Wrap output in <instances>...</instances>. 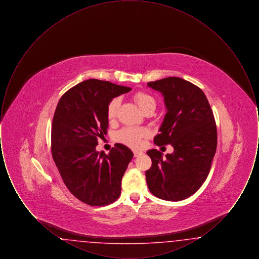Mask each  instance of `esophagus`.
Returning a JSON list of instances; mask_svg holds the SVG:
<instances>
[{
	"instance_id": "1",
	"label": "esophagus",
	"mask_w": 259,
	"mask_h": 259,
	"mask_svg": "<svg viewBox=\"0 0 259 259\" xmlns=\"http://www.w3.org/2000/svg\"><path fill=\"white\" fill-rule=\"evenodd\" d=\"M133 153H134V156L137 157V156H139L141 153H142V151L141 150H133Z\"/></svg>"
}]
</instances>
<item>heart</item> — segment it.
Returning <instances> with one entry per match:
<instances>
[{
	"mask_svg": "<svg viewBox=\"0 0 259 259\" xmlns=\"http://www.w3.org/2000/svg\"><path fill=\"white\" fill-rule=\"evenodd\" d=\"M134 101L138 107L143 112L148 110H155L156 101L151 95L145 92H138L134 95ZM120 105L119 98H114L111 100L108 105L107 114L110 120H114L117 116L118 108ZM148 130L145 128H137V127H125L117 133V140L127 145L131 148H138L142 144V139L148 135Z\"/></svg>",
	"mask_w": 259,
	"mask_h": 259,
	"instance_id": "obj_1",
	"label": "heart"
}]
</instances>
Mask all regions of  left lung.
<instances>
[{"instance_id":"left-lung-1","label":"left lung","mask_w":259,"mask_h":259,"mask_svg":"<svg viewBox=\"0 0 259 259\" xmlns=\"http://www.w3.org/2000/svg\"><path fill=\"white\" fill-rule=\"evenodd\" d=\"M164 97L167 112L154 137L156 146L171 145L163 157L157 149L147 154L152 165L146 172L149 191L166 201H181L194 194L206 181L218 144L213 113L204 92L177 76L148 82Z\"/></svg>"}]
</instances>
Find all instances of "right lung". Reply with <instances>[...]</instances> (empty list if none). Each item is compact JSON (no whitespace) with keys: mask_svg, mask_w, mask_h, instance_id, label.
<instances>
[{"mask_svg":"<svg viewBox=\"0 0 259 259\" xmlns=\"http://www.w3.org/2000/svg\"><path fill=\"white\" fill-rule=\"evenodd\" d=\"M130 87L87 79L62 96L51 128V151L70 192L90 206H106L121 193V180L133 158L130 148L115 144L109 154L96 150L107 134L108 105Z\"/></svg>","mask_w":259,"mask_h":259,"instance_id":"right-lung-1","label":"right lung"}]
</instances>
